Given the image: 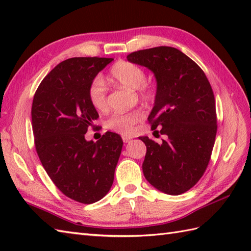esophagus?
Wrapping results in <instances>:
<instances>
[{"label": "esophagus", "instance_id": "34e87169", "mask_svg": "<svg viewBox=\"0 0 251 251\" xmlns=\"http://www.w3.org/2000/svg\"><path fill=\"white\" fill-rule=\"evenodd\" d=\"M122 139H123V141H124L125 143H127V142H129L131 140V137H129V136H122Z\"/></svg>", "mask_w": 251, "mask_h": 251}]
</instances>
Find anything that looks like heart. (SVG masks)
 <instances>
[{
    "label": "heart",
    "instance_id": "1",
    "mask_svg": "<svg viewBox=\"0 0 251 251\" xmlns=\"http://www.w3.org/2000/svg\"><path fill=\"white\" fill-rule=\"evenodd\" d=\"M110 79L115 84L122 85L129 89H138L143 99H151L153 90L146 85V72L139 66L128 61H119L111 68ZM87 96L90 104L97 111L106 109V89L103 79L95 77L90 82ZM141 119V113L138 111L129 113H116L106 121L108 128L119 131L121 134H129L134 128V125Z\"/></svg>",
    "mask_w": 251,
    "mask_h": 251
}]
</instances>
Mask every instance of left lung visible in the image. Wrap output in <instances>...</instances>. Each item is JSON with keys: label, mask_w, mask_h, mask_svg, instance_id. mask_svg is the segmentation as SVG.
Listing matches in <instances>:
<instances>
[{"label": "left lung", "mask_w": 251, "mask_h": 251, "mask_svg": "<svg viewBox=\"0 0 251 251\" xmlns=\"http://www.w3.org/2000/svg\"><path fill=\"white\" fill-rule=\"evenodd\" d=\"M127 60L155 77L156 94L148 121L162 127V143L139 137L147 153L142 172L149 183L169 195L196 184L209 163L217 134L214 93L205 73L182 51L159 46L131 52Z\"/></svg>", "instance_id": "left-lung-1"}]
</instances>
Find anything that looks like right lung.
Masks as SVG:
<instances>
[{
    "mask_svg": "<svg viewBox=\"0 0 251 251\" xmlns=\"http://www.w3.org/2000/svg\"><path fill=\"white\" fill-rule=\"evenodd\" d=\"M112 58H70L41 82L31 116L35 149L52 182L66 196L93 204L110 191L123 148L120 135L108 131L97 142L85 139L99 115L87 90Z\"/></svg>",
    "mask_w": 251,
    "mask_h": 251,
    "instance_id": "add662e5",
    "label": "right lung"
}]
</instances>
